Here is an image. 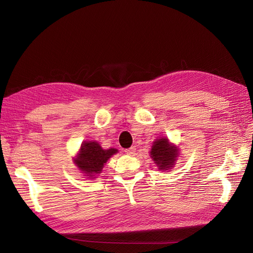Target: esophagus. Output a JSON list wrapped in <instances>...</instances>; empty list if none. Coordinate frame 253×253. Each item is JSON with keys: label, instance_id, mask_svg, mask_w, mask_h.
Here are the masks:
<instances>
[{"label": "esophagus", "instance_id": "1", "mask_svg": "<svg viewBox=\"0 0 253 253\" xmlns=\"http://www.w3.org/2000/svg\"><path fill=\"white\" fill-rule=\"evenodd\" d=\"M135 151H136L135 147H131V148H128V149H126V150H125V152L126 153V154H128V155H133L134 153H135Z\"/></svg>", "mask_w": 253, "mask_h": 253}]
</instances>
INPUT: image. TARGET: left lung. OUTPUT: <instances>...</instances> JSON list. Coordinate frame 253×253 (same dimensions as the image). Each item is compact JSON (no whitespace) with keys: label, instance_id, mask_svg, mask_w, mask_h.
Returning a JSON list of instances; mask_svg holds the SVG:
<instances>
[{"label":"left lung","instance_id":"1","mask_svg":"<svg viewBox=\"0 0 253 253\" xmlns=\"http://www.w3.org/2000/svg\"><path fill=\"white\" fill-rule=\"evenodd\" d=\"M178 152L179 150L176 145L170 143L169 139L166 137H163L153 142L150 154L154 163L158 166V169L167 171L175 165L176 159L178 157Z\"/></svg>","mask_w":253,"mask_h":253}]
</instances>
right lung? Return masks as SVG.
Here are the masks:
<instances>
[{"label":"right lung","mask_w":253,"mask_h":253,"mask_svg":"<svg viewBox=\"0 0 253 253\" xmlns=\"http://www.w3.org/2000/svg\"><path fill=\"white\" fill-rule=\"evenodd\" d=\"M117 152L116 149L103 150L97 141H84L74 163L90 178L101 173L104 164Z\"/></svg>","instance_id":"obj_1"}]
</instances>
